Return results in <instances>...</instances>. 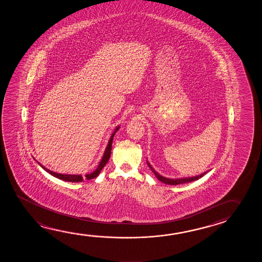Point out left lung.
I'll return each instance as SVG.
<instances>
[{"instance_id": "8db88e82", "label": "left lung", "mask_w": 262, "mask_h": 262, "mask_svg": "<svg viewBox=\"0 0 262 262\" xmlns=\"http://www.w3.org/2000/svg\"><path fill=\"white\" fill-rule=\"evenodd\" d=\"M147 165H148V167L150 168L152 172L155 174L156 177L158 178L160 182H163L165 184H169V185H178V184H182V183H186V182H194V181L199 180L200 178L203 177L204 175H205V174L207 173V171H205V172L202 173L201 175H197V176H194V177L181 178V179H168V178L161 176L159 173L157 172L155 169L152 168V166H151L148 162H147Z\"/></svg>"}]
</instances>
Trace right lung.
Returning a JSON list of instances; mask_svg holds the SVG:
<instances>
[{
  "instance_id": "1",
  "label": "right lung",
  "mask_w": 262,
  "mask_h": 262,
  "mask_svg": "<svg viewBox=\"0 0 262 262\" xmlns=\"http://www.w3.org/2000/svg\"><path fill=\"white\" fill-rule=\"evenodd\" d=\"M118 129H119V126H117L116 130H115V132L112 134L110 140H109L106 148H105V151H104V153H103L102 160H101V162H100L99 165H98L97 169H95L93 172L90 173V174H86V175H85L86 180H92V179H94V178L97 177L98 175H99L100 172H101V170L103 169V167L106 165L107 162H108V160L110 159V155H111L112 144H113L114 136H115V134L116 133V131H117ZM37 163H38V164H39L40 166H41V167H42V168L47 171V172H49V174H51V175L54 176V177L58 178L59 180H62V181H65V182H80L83 181V177H82L81 175H71V174H61V173L54 172L52 170L47 169L46 167H44L43 165L39 163L38 161H37Z\"/></svg>"
}]
</instances>
